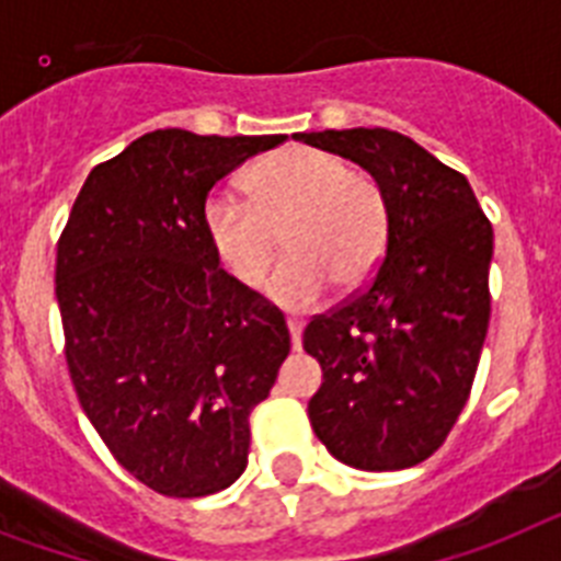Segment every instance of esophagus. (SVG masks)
Segmentation results:
<instances>
[{
	"label": "esophagus",
	"mask_w": 561,
	"mask_h": 561,
	"mask_svg": "<svg viewBox=\"0 0 561 561\" xmlns=\"http://www.w3.org/2000/svg\"><path fill=\"white\" fill-rule=\"evenodd\" d=\"M287 330H290V344H294V350H299L301 347V321L287 319Z\"/></svg>",
	"instance_id": "esophagus-1"
}]
</instances>
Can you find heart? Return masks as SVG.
I'll list each match as a JSON object with an SVG mask.
<instances>
[{"label": "heart", "instance_id": "1", "mask_svg": "<svg viewBox=\"0 0 561 561\" xmlns=\"http://www.w3.org/2000/svg\"><path fill=\"white\" fill-rule=\"evenodd\" d=\"M248 203L231 192L208 194L203 233L217 265L240 285L262 279L276 253L287 256L265 282L285 310H308L328 294L373 279L389 245V203L378 180L313 146H287L245 174Z\"/></svg>", "mask_w": 561, "mask_h": 561}]
</instances>
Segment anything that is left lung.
Wrapping results in <instances>:
<instances>
[{
	"label": "left lung",
	"mask_w": 561,
	"mask_h": 561,
	"mask_svg": "<svg viewBox=\"0 0 561 561\" xmlns=\"http://www.w3.org/2000/svg\"><path fill=\"white\" fill-rule=\"evenodd\" d=\"M294 138L362 165L389 203V245L369 285L301 335L324 373L310 423L353 469H412L469 401L489 333L494 231L469 180L407 135L358 126Z\"/></svg>",
	"instance_id": "obj_1"
}]
</instances>
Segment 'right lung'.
<instances>
[{
	"mask_svg": "<svg viewBox=\"0 0 561 561\" xmlns=\"http://www.w3.org/2000/svg\"><path fill=\"white\" fill-rule=\"evenodd\" d=\"M282 140L154 129L92 169L58 240L78 401L163 496L214 494L245 471L248 415L290 353L282 310L233 282L203 233L214 183Z\"/></svg>",
	"mask_w": 561,
	"mask_h": 561,
	"instance_id": "add662e5",
	"label": "right lung"
}]
</instances>
